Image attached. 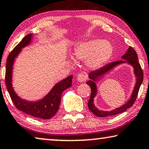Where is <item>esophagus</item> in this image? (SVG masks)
<instances>
[{"mask_svg": "<svg viewBox=\"0 0 149 149\" xmlns=\"http://www.w3.org/2000/svg\"><path fill=\"white\" fill-rule=\"evenodd\" d=\"M88 78V75L85 72L79 73L77 75V80L79 81V82H83L85 81Z\"/></svg>", "mask_w": 149, "mask_h": 149, "instance_id": "34e87169", "label": "esophagus"}]
</instances>
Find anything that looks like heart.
I'll use <instances>...</instances> for the list:
<instances>
[{
  "label": "heart",
  "mask_w": 149,
  "mask_h": 149,
  "mask_svg": "<svg viewBox=\"0 0 149 149\" xmlns=\"http://www.w3.org/2000/svg\"><path fill=\"white\" fill-rule=\"evenodd\" d=\"M113 47L107 41L92 39L83 42L75 47L74 56L77 60L86 61L90 68H96L109 59Z\"/></svg>",
  "instance_id": "b5f03b06"
}]
</instances>
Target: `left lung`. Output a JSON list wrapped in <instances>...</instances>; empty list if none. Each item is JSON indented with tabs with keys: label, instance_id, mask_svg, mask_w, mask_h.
Masks as SVG:
<instances>
[{
	"label": "left lung",
	"instance_id": "8db88e82",
	"mask_svg": "<svg viewBox=\"0 0 149 149\" xmlns=\"http://www.w3.org/2000/svg\"><path fill=\"white\" fill-rule=\"evenodd\" d=\"M122 58L125 61H117L109 63L107 64L106 65L102 67V68L98 69V70L93 71V72H92L89 74V77L91 79V80L88 81L86 84L91 87V95L88 100V109L94 115H95L96 116L104 117L111 116H115V115L121 113L125 111L128 108L131 107L135 102L136 100L140 85H141L142 81H143V71H142V69L141 68V66H140L139 62L138 61V59L136 52L135 51V50L132 47L129 48L128 51L122 56ZM125 62H128L130 64L133 65L135 68V74L138 77L137 84L135 86V90H134L133 95H132L131 100L124 106L115 110L111 111V112H102V111L98 110L93 104V99L95 95L96 92L97 91L95 83L93 81H95L98 77L106 73L107 72H108L114 66H115L117 64Z\"/></svg>",
	"mask_w": 149,
	"mask_h": 149
}]
</instances>
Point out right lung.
<instances>
[{
	"mask_svg": "<svg viewBox=\"0 0 149 149\" xmlns=\"http://www.w3.org/2000/svg\"><path fill=\"white\" fill-rule=\"evenodd\" d=\"M32 34H28L25 36L22 40L14 48L10 53L7 59L5 72V84L7 91L9 92L14 105L18 110L22 111L25 113L36 118L48 119L53 117L58 111L61 102V94L65 90L71 87L72 81V75H70L63 80L54 86L51 91L46 96L45 98L38 102H28L22 100L15 93L12 88L11 78L13 64L15 58L17 56L21 49L31 41Z\"/></svg>",
	"mask_w": 149,
	"mask_h": 149,
	"instance_id": "right-lung-1",
	"label": "right lung"
}]
</instances>
